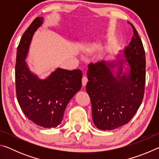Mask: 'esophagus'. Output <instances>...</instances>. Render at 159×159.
Wrapping results in <instances>:
<instances>
[{
  "mask_svg": "<svg viewBox=\"0 0 159 159\" xmlns=\"http://www.w3.org/2000/svg\"><path fill=\"white\" fill-rule=\"evenodd\" d=\"M87 83H88V79H87V77L83 76V77L82 78V85H83V87H85V86L86 85V84H87Z\"/></svg>",
  "mask_w": 159,
  "mask_h": 159,
  "instance_id": "obj_1",
  "label": "esophagus"
}]
</instances>
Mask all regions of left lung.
Here are the masks:
<instances>
[{
	"mask_svg": "<svg viewBox=\"0 0 159 159\" xmlns=\"http://www.w3.org/2000/svg\"><path fill=\"white\" fill-rule=\"evenodd\" d=\"M133 28V36L120 56L124 60L88 65L85 89L92 104L94 124L102 130L127 124L144 98L145 52L138 31Z\"/></svg>",
	"mask_w": 159,
	"mask_h": 159,
	"instance_id": "obj_1",
	"label": "left lung"
}]
</instances>
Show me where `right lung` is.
Returning a JSON list of instances; mask_svg holds the SVG:
<instances>
[{
    "mask_svg": "<svg viewBox=\"0 0 159 159\" xmlns=\"http://www.w3.org/2000/svg\"><path fill=\"white\" fill-rule=\"evenodd\" d=\"M43 22V17L35 19L17 47L16 95L21 110L29 120L41 127L51 128L61 123L69 102L81 88L82 71L57 68L46 79H41L30 71L25 60L34 34Z\"/></svg>",
    "mask_w": 159,
    "mask_h": 159,
    "instance_id": "add662e5",
    "label": "right lung"
}]
</instances>
